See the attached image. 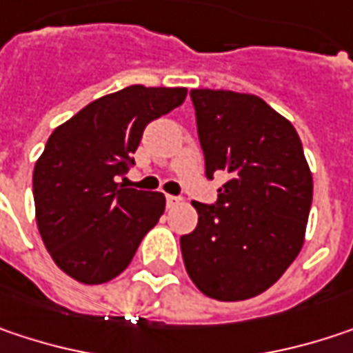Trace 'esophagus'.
I'll return each mask as SVG.
<instances>
[{
	"mask_svg": "<svg viewBox=\"0 0 353 353\" xmlns=\"http://www.w3.org/2000/svg\"><path fill=\"white\" fill-rule=\"evenodd\" d=\"M165 200H168V208H174V206L179 204V198H177V196H170V194H168Z\"/></svg>",
	"mask_w": 353,
	"mask_h": 353,
	"instance_id": "obj_1",
	"label": "esophagus"
}]
</instances>
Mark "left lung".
<instances>
[{"label": "left lung", "mask_w": 353, "mask_h": 353, "mask_svg": "<svg viewBox=\"0 0 353 353\" xmlns=\"http://www.w3.org/2000/svg\"><path fill=\"white\" fill-rule=\"evenodd\" d=\"M206 177L228 181L216 204L192 202L194 232L179 239L194 285L218 301H244L274 285L297 259L313 177L295 127L254 94L190 92Z\"/></svg>", "instance_id": "left-lung-1"}]
</instances>
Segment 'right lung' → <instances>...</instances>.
Masks as SVG:
<instances>
[{"label":"right lung","mask_w":353,"mask_h":353,"mask_svg":"<svg viewBox=\"0 0 353 353\" xmlns=\"http://www.w3.org/2000/svg\"><path fill=\"white\" fill-rule=\"evenodd\" d=\"M185 88L133 84L86 105L50 135L34 168L40 236L54 263L84 285L125 271L165 210L161 192L117 183L143 129L179 107Z\"/></svg>","instance_id":"add662e5"}]
</instances>
